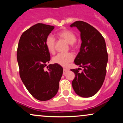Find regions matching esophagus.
<instances>
[{"mask_svg": "<svg viewBox=\"0 0 123 123\" xmlns=\"http://www.w3.org/2000/svg\"><path fill=\"white\" fill-rule=\"evenodd\" d=\"M69 71L68 69H65L64 68L63 69V74H65L66 73L68 72Z\"/></svg>", "mask_w": 123, "mask_h": 123, "instance_id": "1", "label": "esophagus"}]
</instances>
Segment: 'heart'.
Here are the masks:
<instances>
[{
    "label": "heart",
    "instance_id": "1",
    "mask_svg": "<svg viewBox=\"0 0 123 123\" xmlns=\"http://www.w3.org/2000/svg\"><path fill=\"white\" fill-rule=\"evenodd\" d=\"M57 36L60 39H62L67 43L70 44L72 47H74V43L76 41V36L73 32L68 29H63L57 33ZM46 48L49 53L53 54L55 51V40L51 35H49L46 37L45 41ZM74 59V55L72 53H68L65 54L60 53L53 58V62L54 63L60 65L62 66L66 67Z\"/></svg>",
    "mask_w": 123,
    "mask_h": 123
}]
</instances>
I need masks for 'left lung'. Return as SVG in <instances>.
<instances>
[{"instance_id":"1","label":"left lung","mask_w":123,"mask_h":123,"mask_svg":"<svg viewBox=\"0 0 123 123\" xmlns=\"http://www.w3.org/2000/svg\"><path fill=\"white\" fill-rule=\"evenodd\" d=\"M73 26L80 31L82 42L74 62L83 70L81 73L79 68L70 70L75 74L72 84L77 95L88 98L98 92L105 80L108 61L106 46L102 35L89 24L77 21L70 25Z\"/></svg>"}]
</instances>
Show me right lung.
Returning <instances> with one entry per match:
<instances>
[{
    "instance_id": "obj_1",
    "label": "right lung",
    "mask_w": 123,
    "mask_h": 123,
    "mask_svg": "<svg viewBox=\"0 0 123 123\" xmlns=\"http://www.w3.org/2000/svg\"><path fill=\"white\" fill-rule=\"evenodd\" d=\"M54 26L38 23L25 31L19 39L17 58L19 76L30 94L39 101H47L57 94L63 73L60 65L50 64V54L45 41Z\"/></svg>"
}]
</instances>
